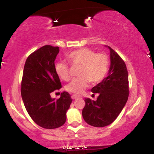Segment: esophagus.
Masks as SVG:
<instances>
[{"instance_id":"34e87169","label":"esophagus","mask_w":154,"mask_h":154,"mask_svg":"<svg viewBox=\"0 0 154 154\" xmlns=\"http://www.w3.org/2000/svg\"><path fill=\"white\" fill-rule=\"evenodd\" d=\"M71 98H72L73 100H76L78 98V96L75 95V94H73V95H71Z\"/></svg>"}]
</instances>
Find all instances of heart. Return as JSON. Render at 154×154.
<instances>
[{"label":"heart","instance_id":"obj_1","mask_svg":"<svg viewBox=\"0 0 154 154\" xmlns=\"http://www.w3.org/2000/svg\"><path fill=\"white\" fill-rule=\"evenodd\" d=\"M67 59L72 65L81 66L79 72L80 78L73 79L65 88L72 94H81L88 87L89 81L92 84L100 83L108 72L109 62L107 55L97 54L88 48H81L71 52ZM55 71L63 81H68L70 78L69 67L66 62H58L55 65Z\"/></svg>","mask_w":154,"mask_h":154}]
</instances>
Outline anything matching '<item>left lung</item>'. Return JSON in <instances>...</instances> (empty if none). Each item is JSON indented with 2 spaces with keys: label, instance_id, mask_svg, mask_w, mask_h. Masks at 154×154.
Segmentation results:
<instances>
[{
  "label": "left lung",
  "instance_id": "1",
  "mask_svg": "<svg viewBox=\"0 0 154 154\" xmlns=\"http://www.w3.org/2000/svg\"><path fill=\"white\" fill-rule=\"evenodd\" d=\"M110 50V67L107 76L92 88L98 93L97 100L85 98V106L82 111L86 123L94 127L110 125L119 116L127 102L129 95L128 73L126 65L114 50Z\"/></svg>",
  "mask_w": 154,
  "mask_h": 154
}]
</instances>
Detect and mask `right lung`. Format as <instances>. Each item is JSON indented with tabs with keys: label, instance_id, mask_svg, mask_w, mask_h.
<instances>
[{
	"label": "right lung",
	"instance_id": "1",
	"mask_svg": "<svg viewBox=\"0 0 154 154\" xmlns=\"http://www.w3.org/2000/svg\"><path fill=\"white\" fill-rule=\"evenodd\" d=\"M59 52V47L43 46L29 56L23 71L21 94L25 108L33 121L46 129L64 125L72 102L66 92H63L58 100L50 96L62 88L54 66Z\"/></svg>",
	"mask_w": 154,
	"mask_h": 154
}]
</instances>
